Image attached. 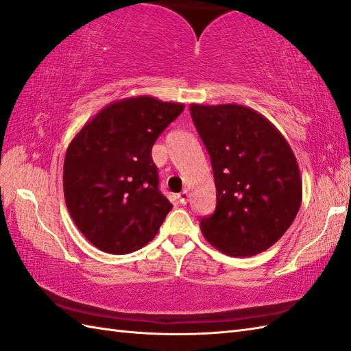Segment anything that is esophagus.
Returning <instances> with one entry per match:
<instances>
[{
	"label": "esophagus",
	"mask_w": 351,
	"mask_h": 351,
	"mask_svg": "<svg viewBox=\"0 0 351 351\" xmlns=\"http://www.w3.org/2000/svg\"><path fill=\"white\" fill-rule=\"evenodd\" d=\"M188 198H189V191L188 189H184L183 192L178 193V202H180V204H186V202H188Z\"/></svg>",
	"instance_id": "obj_1"
}]
</instances>
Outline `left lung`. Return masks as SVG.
Here are the masks:
<instances>
[{
  "instance_id": "8db88e82",
  "label": "left lung",
  "mask_w": 351,
  "mask_h": 351,
  "mask_svg": "<svg viewBox=\"0 0 351 351\" xmlns=\"http://www.w3.org/2000/svg\"><path fill=\"white\" fill-rule=\"evenodd\" d=\"M191 115L216 184V210L201 219L202 234L230 256L266 251L300 208V171L290 144L247 106L192 104Z\"/></svg>"
}]
</instances>
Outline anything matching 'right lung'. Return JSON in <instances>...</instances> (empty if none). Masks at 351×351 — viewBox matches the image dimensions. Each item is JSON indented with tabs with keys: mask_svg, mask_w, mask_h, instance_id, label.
<instances>
[{
	"mask_svg": "<svg viewBox=\"0 0 351 351\" xmlns=\"http://www.w3.org/2000/svg\"><path fill=\"white\" fill-rule=\"evenodd\" d=\"M184 110L152 96L117 100L69 144L63 189L70 216L108 254L138 251L158 234L173 204L159 191L156 139Z\"/></svg>",
	"mask_w": 351,
	"mask_h": 351,
	"instance_id": "1",
	"label": "right lung"
}]
</instances>
